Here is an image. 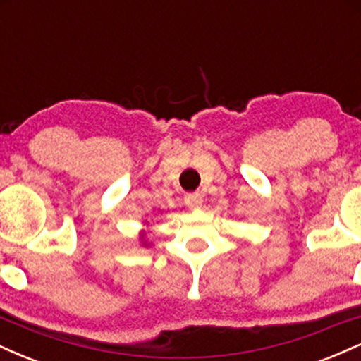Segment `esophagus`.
Wrapping results in <instances>:
<instances>
[{
    "label": "esophagus",
    "mask_w": 361,
    "mask_h": 361,
    "mask_svg": "<svg viewBox=\"0 0 361 361\" xmlns=\"http://www.w3.org/2000/svg\"><path fill=\"white\" fill-rule=\"evenodd\" d=\"M185 204L190 207V209H200L204 200H202V195L200 193H188L185 197Z\"/></svg>",
    "instance_id": "esophagus-1"
}]
</instances>
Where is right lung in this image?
Wrapping results in <instances>:
<instances>
[{
  "mask_svg": "<svg viewBox=\"0 0 361 361\" xmlns=\"http://www.w3.org/2000/svg\"><path fill=\"white\" fill-rule=\"evenodd\" d=\"M144 246H146V243H144Z\"/></svg>",
  "mask_w": 361,
  "mask_h": 361,
  "instance_id": "obj_1",
  "label": "right lung"
}]
</instances>
